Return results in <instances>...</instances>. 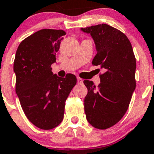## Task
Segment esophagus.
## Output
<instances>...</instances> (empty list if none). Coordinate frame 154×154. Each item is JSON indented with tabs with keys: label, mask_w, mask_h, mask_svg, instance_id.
<instances>
[{
	"label": "esophagus",
	"mask_w": 154,
	"mask_h": 154,
	"mask_svg": "<svg viewBox=\"0 0 154 154\" xmlns=\"http://www.w3.org/2000/svg\"><path fill=\"white\" fill-rule=\"evenodd\" d=\"M82 82H83V80H82V79L77 78V82H78L79 84H81V83H82Z\"/></svg>",
	"instance_id": "34e87169"
}]
</instances>
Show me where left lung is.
<instances>
[{"instance_id":"8db88e82","label":"left lung","mask_w":154,"mask_h":154,"mask_svg":"<svg viewBox=\"0 0 154 154\" xmlns=\"http://www.w3.org/2000/svg\"><path fill=\"white\" fill-rule=\"evenodd\" d=\"M81 30L90 34L97 54L93 65L101 66L105 72L95 86L84 80L88 90L84 109L89 124L97 129H107L121 120L135 90L136 60L131 44L124 33L108 24H98Z\"/></svg>"}]
</instances>
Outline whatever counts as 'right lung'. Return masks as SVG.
Segmentation results:
<instances>
[{
	"instance_id": "add662e5",
	"label": "right lung",
	"mask_w": 154,
	"mask_h": 154,
	"mask_svg": "<svg viewBox=\"0 0 154 154\" xmlns=\"http://www.w3.org/2000/svg\"><path fill=\"white\" fill-rule=\"evenodd\" d=\"M66 33L43 29L20 43L14 60L16 92L24 113L34 126L50 130L62 122L66 99L76 84L75 75L52 72L56 53Z\"/></svg>"
}]
</instances>
